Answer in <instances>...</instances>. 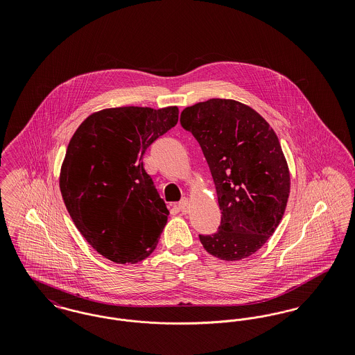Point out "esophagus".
I'll use <instances>...</instances> for the list:
<instances>
[{
  "label": "esophagus",
  "mask_w": 355,
  "mask_h": 355,
  "mask_svg": "<svg viewBox=\"0 0 355 355\" xmlns=\"http://www.w3.org/2000/svg\"><path fill=\"white\" fill-rule=\"evenodd\" d=\"M178 209H180L184 214H186V213L189 211V200H187V198H182V200L180 201V203H178Z\"/></svg>",
  "instance_id": "esophagus-1"
}]
</instances>
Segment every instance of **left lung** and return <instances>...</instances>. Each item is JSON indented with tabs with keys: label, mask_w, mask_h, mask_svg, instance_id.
<instances>
[{
	"label": "left lung",
	"mask_w": 355,
	"mask_h": 355,
	"mask_svg": "<svg viewBox=\"0 0 355 355\" xmlns=\"http://www.w3.org/2000/svg\"><path fill=\"white\" fill-rule=\"evenodd\" d=\"M181 125L202 149L222 214L216 234L200 236L205 250L223 261L250 257L275 232L290 194L278 137L250 106L225 98L187 106Z\"/></svg>",
	"instance_id": "8db88e82"
}]
</instances>
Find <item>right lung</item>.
Returning a JSON list of instances; mask_svg holds the SVG:
<instances>
[{"instance_id": "obj_1", "label": "right lung", "mask_w": 355, "mask_h": 355, "mask_svg": "<svg viewBox=\"0 0 355 355\" xmlns=\"http://www.w3.org/2000/svg\"><path fill=\"white\" fill-rule=\"evenodd\" d=\"M178 122V107L122 106L90 114L71 137L60 190L87 243L116 263L149 257L169 210L144 168V154Z\"/></svg>"}]
</instances>
